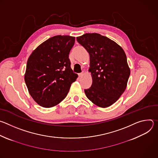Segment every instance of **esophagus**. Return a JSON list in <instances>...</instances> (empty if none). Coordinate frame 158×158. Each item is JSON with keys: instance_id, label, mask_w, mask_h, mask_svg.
Returning a JSON list of instances; mask_svg holds the SVG:
<instances>
[{"instance_id": "esophagus-1", "label": "esophagus", "mask_w": 158, "mask_h": 158, "mask_svg": "<svg viewBox=\"0 0 158 158\" xmlns=\"http://www.w3.org/2000/svg\"><path fill=\"white\" fill-rule=\"evenodd\" d=\"M83 74H84V73L82 72V73H79L78 75H79V77H81L83 76Z\"/></svg>"}]
</instances>
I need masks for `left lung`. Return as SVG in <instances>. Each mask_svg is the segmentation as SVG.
Listing matches in <instances>:
<instances>
[{"label":"left lung","mask_w":158,"mask_h":158,"mask_svg":"<svg viewBox=\"0 0 158 158\" xmlns=\"http://www.w3.org/2000/svg\"><path fill=\"white\" fill-rule=\"evenodd\" d=\"M89 52L93 83L85 89L87 98L95 105L105 108L115 103L127 87L130 68L123 48L114 41L97 33L77 37Z\"/></svg>","instance_id":"obj_1"}]
</instances>
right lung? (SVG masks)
Instances as JSON below:
<instances>
[{"label": "right lung", "mask_w": 158, "mask_h": 158, "mask_svg": "<svg viewBox=\"0 0 158 158\" xmlns=\"http://www.w3.org/2000/svg\"><path fill=\"white\" fill-rule=\"evenodd\" d=\"M75 37L56 35L34 49L27 62L24 80L33 99L46 108L59 104L78 77L69 59Z\"/></svg>", "instance_id": "obj_1"}]
</instances>
